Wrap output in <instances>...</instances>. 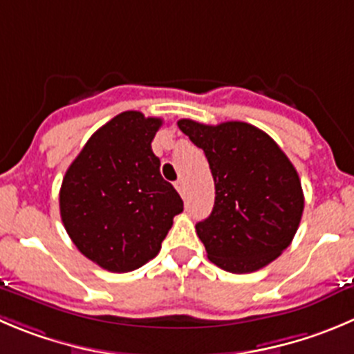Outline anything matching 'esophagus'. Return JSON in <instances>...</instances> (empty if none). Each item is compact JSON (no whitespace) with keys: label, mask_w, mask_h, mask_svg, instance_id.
<instances>
[{"label":"esophagus","mask_w":354,"mask_h":354,"mask_svg":"<svg viewBox=\"0 0 354 354\" xmlns=\"http://www.w3.org/2000/svg\"><path fill=\"white\" fill-rule=\"evenodd\" d=\"M175 189L179 191L180 196H184V193H186V183H184V179H179L175 183Z\"/></svg>","instance_id":"obj_1"}]
</instances>
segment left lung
<instances>
[{
  "label": "left lung",
  "mask_w": 354,
  "mask_h": 354,
  "mask_svg": "<svg viewBox=\"0 0 354 354\" xmlns=\"http://www.w3.org/2000/svg\"><path fill=\"white\" fill-rule=\"evenodd\" d=\"M201 147L215 184L212 214L196 224L208 259L224 271H257L292 243L304 210L297 170L266 132L243 121L179 120Z\"/></svg>",
  "instance_id": "1"
}]
</instances>
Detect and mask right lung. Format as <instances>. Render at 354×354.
Returning <instances> with one entry per match:
<instances>
[{"mask_svg": "<svg viewBox=\"0 0 354 354\" xmlns=\"http://www.w3.org/2000/svg\"><path fill=\"white\" fill-rule=\"evenodd\" d=\"M161 123L139 111L118 114L90 137L64 175V227L78 250L107 271L129 272L156 257L184 210L151 149Z\"/></svg>", "mask_w": 354, "mask_h": 354, "instance_id": "1", "label": "right lung"}]
</instances>
